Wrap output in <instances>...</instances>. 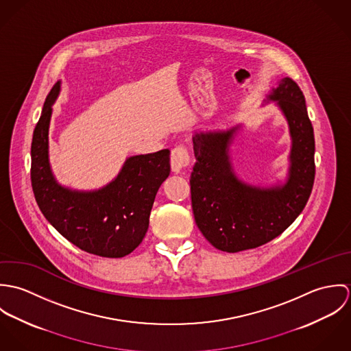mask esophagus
Returning a JSON list of instances; mask_svg holds the SVG:
<instances>
[{"mask_svg":"<svg viewBox=\"0 0 351 351\" xmlns=\"http://www.w3.org/2000/svg\"><path fill=\"white\" fill-rule=\"evenodd\" d=\"M189 151L185 146H177L176 149H173L170 155V165L174 173H181L182 169H185L189 165Z\"/></svg>","mask_w":351,"mask_h":351,"instance_id":"1","label":"esophagus"}]
</instances>
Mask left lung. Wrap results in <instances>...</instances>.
<instances>
[{
    "instance_id": "left-lung-1",
    "label": "left lung",
    "mask_w": 351,
    "mask_h": 351,
    "mask_svg": "<svg viewBox=\"0 0 351 351\" xmlns=\"http://www.w3.org/2000/svg\"><path fill=\"white\" fill-rule=\"evenodd\" d=\"M265 102H274L289 127L292 146L284 182L259 186L238 177L230 149L242 124L193 136V215L201 234L217 250L238 252L273 241L296 220L312 192L315 138L299 85L281 78Z\"/></svg>"
}]
</instances>
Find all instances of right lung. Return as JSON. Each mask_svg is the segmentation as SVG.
Listing matches in <instances>:
<instances>
[{
    "instance_id": "right-lung-1",
    "label": "right lung",
    "mask_w": 351,
    "mask_h": 351,
    "mask_svg": "<svg viewBox=\"0 0 351 351\" xmlns=\"http://www.w3.org/2000/svg\"><path fill=\"white\" fill-rule=\"evenodd\" d=\"M60 81L51 89L31 146V181L36 202L51 226L81 250L105 258H121L143 241L156 192L170 174V151L134 155L119 174L96 191L60 185L49 156L52 105Z\"/></svg>"
}]
</instances>
